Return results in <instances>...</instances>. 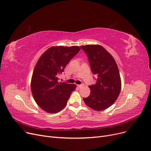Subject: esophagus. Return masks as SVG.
I'll return each instance as SVG.
<instances>
[{
    "instance_id": "obj_1",
    "label": "esophagus",
    "mask_w": 151,
    "mask_h": 151,
    "mask_svg": "<svg viewBox=\"0 0 151 151\" xmlns=\"http://www.w3.org/2000/svg\"><path fill=\"white\" fill-rule=\"evenodd\" d=\"M84 86V83H82V84H81V85H77V87H78V88H82Z\"/></svg>"
}]
</instances>
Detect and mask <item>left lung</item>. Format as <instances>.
Wrapping results in <instances>:
<instances>
[{"mask_svg":"<svg viewBox=\"0 0 151 151\" xmlns=\"http://www.w3.org/2000/svg\"><path fill=\"white\" fill-rule=\"evenodd\" d=\"M87 54L91 70L96 76L95 85H90V94L83 98L87 106L95 111L107 109L117 99L121 90V78L116 61L99 45L81 46Z\"/></svg>","mask_w":151,"mask_h":151,"instance_id":"8db88e82","label":"left lung"}]
</instances>
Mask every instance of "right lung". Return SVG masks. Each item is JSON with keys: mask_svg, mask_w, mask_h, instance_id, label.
Listing matches in <instances>:
<instances>
[{"mask_svg": "<svg viewBox=\"0 0 151 151\" xmlns=\"http://www.w3.org/2000/svg\"><path fill=\"white\" fill-rule=\"evenodd\" d=\"M80 50L78 46H53L40 56L35 64L31 82V91L35 101L46 112L61 111L76 89L75 84L59 82L58 76Z\"/></svg>", "mask_w": 151, "mask_h": 151, "instance_id": "add662e5", "label": "right lung"}]
</instances>
